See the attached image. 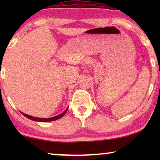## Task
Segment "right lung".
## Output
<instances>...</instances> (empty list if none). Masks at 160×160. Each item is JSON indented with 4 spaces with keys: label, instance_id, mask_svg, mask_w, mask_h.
<instances>
[{
    "label": "right lung",
    "instance_id": "1",
    "mask_svg": "<svg viewBox=\"0 0 160 160\" xmlns=\"http://www.w3.org/2000/svg\"><path fill=\"white\" fill-rule=\"evenodd\" d=\"M68 107L65 109L64 112H62V113H60V115H58L56 116V117H51V118H38V117H31V116H29L28 114H25V113H22V114L25 116V117L28 118V119L32 120V121H36V122H52V121H54V120H57V119H60V118H62L63 116L65 114V113L67 112L68 111Z\"/></svg>",
    "mask_w": 160,
    "mask_h": 160
}]
</instances>
